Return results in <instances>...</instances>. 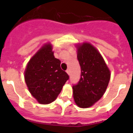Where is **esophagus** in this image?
Returning a JSON list of instances; mask_svg holds the SVG:
<instances>
[{"instance_id": "obj_1", "label": "esophagus", "mask_w": 133, "mask_h": 133, "mask_svg": "<svg viewBox=\"0 0 133 133\" xmlns=\"http://www.w3.org/2000/svg\"><path fill=\"white\" fill-rule=\"evenodd\" d=\"M66 72H67V74L69 75H70V69H67V70H66Z\"/></svg>"}]
</instances>
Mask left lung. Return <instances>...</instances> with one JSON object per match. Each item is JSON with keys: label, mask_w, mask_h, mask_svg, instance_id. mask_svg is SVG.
Returning <instances> with one entry per match:
<instances>
[{"label": "left lung", "mask_w": 133, "mask_h": 133, "mask_svg": "<svg viewBox=\"0 0 133 133\" xmlns=\"http://www.w3.org/2000/svg\"><path fill=\"white\" fill-rule=\"evenodd\" d=\"M77 58L81 69L78 83L72 86L75 103L81 108L90 107L106 91L110 78V70L95 46L84 43L77 46Z\"/></svg>", "instance_id": "left-lung-1"}]
</instances>
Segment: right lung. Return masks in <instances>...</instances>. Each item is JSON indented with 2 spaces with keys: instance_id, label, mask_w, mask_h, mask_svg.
Instances as JSON below:
<instances>
[{
  "instance_id": "right-lung-1",
  "label": "right lung",
  "mask_w": 133,
  "mask_h": 133,
  "mask_svg": "<svg viewBox=\"0 0 133 133\" xmlns=\"http://www.w3.org/2000/svg\"><path fill=\"white\" fill-rule=\"evenodd\" d=\"M69 77L61 68L50 43L44 44L28 63L24 80L29 92L40 104L52 103L57 98Z\"/></svg>"
}]
</instances>
